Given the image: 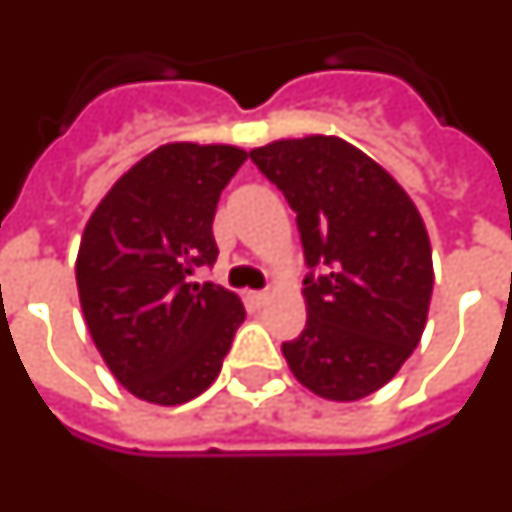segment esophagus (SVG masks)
<instances>
[{
	"label": "esophagus",
	"instance_id": "obj_1",
	"mask_svg": "<svg viewBox=\"0 0 512 512\" xmlns=\"http://www.w3.org/2000/svg\"><path fill=\"white\" fill-rule=\"evenodd\" d=\"M249 302H252L255 307L268 305V302H271V293H268V291H252V293H249Z\"/></svg>",
	"mask_w": 512,
	"mask_h": 512
}]
</instances>
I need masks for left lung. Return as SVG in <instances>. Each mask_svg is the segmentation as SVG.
Wrapping results in <instances>:
<instances>
[{"label":"left lung","instance_id":"left-lung-1","mask_svg":"<svg viewBox=\"0 0 512 512\" xmlns=\"http://www.w3.org/2000/svg\"><path fill=\"white\" fill-rule=\"evenodd\" d=\"M296 213L307 266V324L282 355L327 402L377 393L405 366L427 327L432 249L407 191L374 157L338 135L280 138L249 152Z\"/></svg>","mask_w":512,"mask_h":512}]
</instances>
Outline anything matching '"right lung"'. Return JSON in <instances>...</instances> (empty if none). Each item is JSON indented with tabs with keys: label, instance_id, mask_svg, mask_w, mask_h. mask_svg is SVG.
<instances>
[{
	"label": "right lung",
	"instance_id": "1",
	"mask_svg": "<svg viewBox=\"0 0 512 512\" xmlns=\"http://www.w3.org/2000/svg\"><path fill=\"white\" fill-rule=\"evenodd\" d=\"M246 157L232 144L157 146L113 182L82 230L74 271L88 332L110 374L149 405L207 391L246 318L238 293L188 282L219 257L213 216Z\"/></svg>",
	"mask_w": 512,
	"mask_h": 512
}]
</instances>
